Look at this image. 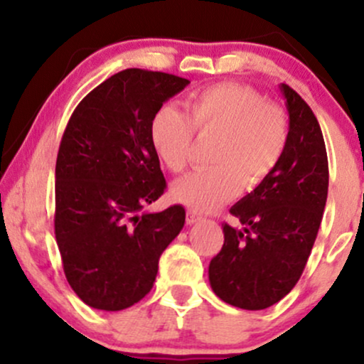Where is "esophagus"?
Returning <instances> with one entry per match:
<instances>
[{
  "mask_svg": "<svg viewBox=\"0 0 364 364\" xmlns=\"http://www.w3.org/2000/svg\"><path fill=\"white\" fill-rule=\"evenodd\" d=\"M200 220H202V215L196 214L195 210H188V212H186V223L190 224V225L200 223Z\"/></svg>",
  "mask_w": 364,
  "mask_h": 364,
  "instance_id": "34e87169",
  "label": "esophagus"
}]
</instances>
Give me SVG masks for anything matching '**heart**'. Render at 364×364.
Wrapping results in <instances>:
<instances>
[{"mask_svg": "<svg viewBox=\"0 0 364 364\" xmlns=\"http://www.w3.org/2000/svg\"><path fill=\"white\" fill-rule=\"evenodd\" d=\"M195 129L215 133L212 168L178 179L171 196L198 212H210L246 190L260 186L277 169L289 140L282 107L240 83H215L188 99V114L164 104L150 119V144L162 164L181 173L190 162Z\"/></svg>", "mask_w": 364, "mask_h": 364, "instance_id": "obj_1", "label": "heart"}]
</instances>
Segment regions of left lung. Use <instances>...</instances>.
Returning a JSON list of instances; mask_svg holds the SVG:
<instances>
[{"label":"left lung","instance_id":"obj_1","mask_svg":"<svg viewBox=\"0 0 364 364\" xmlns=\"http://www.w3.org/2000/svg\"><path fill=\"white\" fill-rule=\"evenodd\" d=\"M289 112V140L277 169L231 214L241 229L224 224L223 250L208 265L220 299L243 310H265L301 277L323 217L328 161L318 121L289 85L281 83Z\"/></svg>","mask_w":364,"mask_h":364}]
</instances>
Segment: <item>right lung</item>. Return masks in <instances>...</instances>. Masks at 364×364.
Here are the masks:
<instances>
[{
	"instance_id": "right-lung-1",
	"label": "right lung",
	"mask_w": 364,
	"mask_h": 364,
	"mask_svg": "<svg viewBox=\"0 0 364 364\" xmlns=\"http://www.w3.org/2000/svg\"><path fill=\"white\" fill-rule=\"evenodd\" d=\"M188 83L123 70L82 99L63 133L54 235L66 281L95 310H124L149 294L159 258L185 225L181 205L144 207L166 190L150 119Z\"/></svg>"
}]
</instances>
